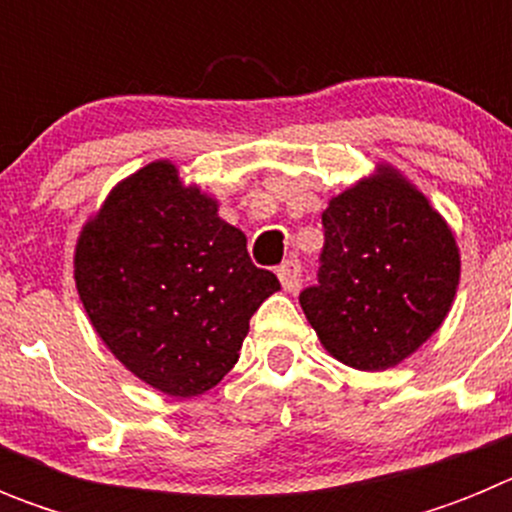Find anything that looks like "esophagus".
<instances>
[{
	"label": "esophagus",
	"mask_w": 512,
	"mask_h": 512,
	"mask_svg": "<svg viewBox=\"0 0 512 512\" xmlns=\"http://www.w3.org/2000/svg\"><path fill=\"white\" fill-rule=\"evenodd\" d=\"M277 277H279V282H282V289L284 292H295L297 287H300V282H302V266H300V261H287V264H282L277 269Z\"/></svg>",
	"instance_id": "34e87169"
}]
</instances>
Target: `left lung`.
Masks as SVG:
<instances>
[{
	"label": "left lung",
	"instance_id": "1",
	"mask_svg": "<svg viewBox=\"0 0 512 512\" xmlns=\"http://www.w3.org/2000/svg\"><path fill=\"white\" fill-rule=\"evenodd\" d=\"M318 287L300 305L333 359L384 372L413 356L454 305L461 253L451 225L397 166L330 197Z\"/></svg>",
	"mask_w": 512,
	"mask_h": 512
}]
</instances>
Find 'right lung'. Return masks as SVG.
Here are the masks:
<instances>
[{
    "label": "right lung",
    "mask_w": 512,
    "mask_h": 512,
    "mask_svg": "<svg viewBox=\"0 0 512 512\" xmlns=\"http://www.w3.org/2000/svg\"><path fill=\"white\" fill-rule=\"evenodd\" d=\"M217 207L158 158L120 179L76 238L74 282L92 328L130 374L176 400L233 369L248 320L279 289Z\"/></svg>",
    "instance_id": "1"
}]
</instances>
